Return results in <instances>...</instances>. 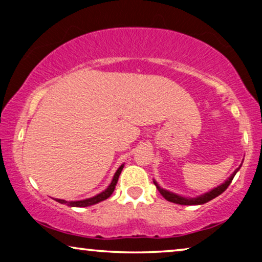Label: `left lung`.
<instances>
[{
    "mask_svg": "<svg viewBox=\"0 0 262 262\" xmlns=\"http://www.w3.org/2000/svg\"><path fill=\"white\" fill-rule=\"evenodd\" d=\"M242 163L239 164L238 168H236L234 170V173H232L230 177H229L227 180H225L223 184H221L220 186H217V187H214L213 189H211V191L204 193L202 195H198L195 196V198H188V196H182V195H179L177 193H173L170 191H167V189H164L161 187V186L157 184V182L154 180V184H155L156 188L159 189V192L162 194V196L164 199H167L168 202H171L174 204H179V205H202V204H205L207 202H210V200H212L218 196L220 194H222L225 189L228 188V186L231 184L232 179L236 175V173L239 170V168H241Z\"/></svg>",
    "mask_w": 262,
    "mask_h": 262,
    "instance_id": "left-lung-1",
    "label": "left lung"
}]
</instances>
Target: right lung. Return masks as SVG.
<instances>
[{"label": "right lung", "mask_w": 262, "mask_h": 262, "mask_svg": "<svg viewBox=\"0 0 262 262\" xmlns=\"http://www.w3.org/2000/svg\"><path fill=\"white\" fill-rule=\"evenodd\" d=\"M123 168H124V164H121V166L118 168L116 174L113 175L112 181H111L110 186L105 189V191H102L101 193H99V194L92 196V198L82 199V200H75V202H68V200H64V199H55V200H56V202L60 203V204H66V205L71 206V207H85V206H91V205H94V204H98L100 202H102V200L110 198L111 194L113 193L114 188H116L117 182H118V179H119V175L121 173V170H123Z\"/></svg>", "instance_id": "add662e5"}]
</instances>
